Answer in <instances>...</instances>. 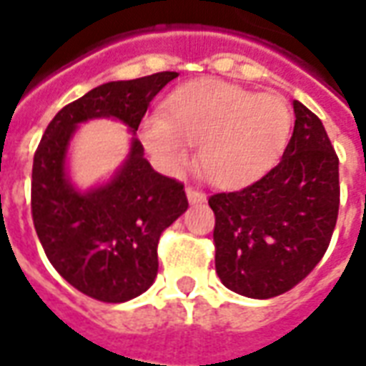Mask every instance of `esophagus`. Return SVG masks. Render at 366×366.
Instances as JSON below:
<instances>
[{
	"mask_svg": "<svg viewBox=\"0 0 366 366\" xmlns=\"http://www.w3.org/2000/svg\"><path fill=\"white\" fill-rule=\"evenodd\" d=\"M187 199L191 204H202L206 202V194L197 187H187Z\"/></svg>",
	"mask_w": 366,
	"mask_h": 366,
	"instance_id": "esophagus-1",
	"label": "esophagus"
}]
</instances>
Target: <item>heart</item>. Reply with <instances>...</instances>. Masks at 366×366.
Masks as SVG:
<instances>
[{
	"instance_id": "1",
	"label": "heart",
	"mask_w": 366,
	"mask_h": 366,
	"mask_svg": "<svg viewBox=\"0 0 366 366\" xmlns=\"http://www.w3.org/2000/svg\"><path fill=\"white\" fill-rule=\"evenodd\" d=\"M291 109L282 96L200 79L181 84L164 102V115L141 123L144 147L167 172H179L199 144V167L212 185L245 187L282 158L291 134Z\"/></svg>"
}]
</instances>
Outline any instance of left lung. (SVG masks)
I'll return each mask as SVG.
<instances>
[{
  "instance_id": "obj_1",
  "label": "left lung",
  "mask_w": 366,
  "mask_h": 366,
  "mask_svg": "<svg viewBox=\"0 0 366 366\" xmlns=\"http://www.w3.org/2000/svg\"><path fill=\"white\" fill-rule=\"evenodd\" d=\"M295 127L276 167L252 185L216 193V272L239 295L293 290L322 260L340 210V160L322 121L293 100Z\"/></svg>"
}]
</instances>
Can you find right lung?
<instances>
[{"label": "right lung", "instance_id": "add662e5", "mask_svg": "<svg viewBox=\"0 0 366 366\" xmlns=\"http://www.w3.org/2000/svg\"><path fill=\"white\" fill-rule=\"evenodd\" d=\"M175 71L106 82L59 109L34 152L30 210L57 274L102 303L139 297L158 274V241L185 212L183 183L154 172L133 139L127 164L106 187L76 193L65 179V152L76 123L115 117L137 133L150 102Z\"/></svg>", "mask_w": 366, "mask_h": 366}]
</instances>
